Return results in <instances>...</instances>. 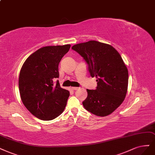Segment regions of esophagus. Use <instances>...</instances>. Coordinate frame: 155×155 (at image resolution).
<instances>
[{"label":"esophagus","mask_w":155,"mask_h":155,"mask_svg":"<svg viewBox=\"0 0 155 155\" xmlns=\"http://www.w3.org/2000/svg\"><path fill=\"white\" fill-rule=\"evenodd\" d=\"M71 88H72L73 90H76L79 89V87H71Z\"/></svg>","instance_id":"1"}]
</instances>
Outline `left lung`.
Masks as SVG:
<instances>
[{
	"label": "left lung",
	"instance_id": "left-lung-1",
	"mask_svg": "<svg viewBox=\"0 0 155 155\" xmlns=\"http://www.w3.org/2000/svg\"><path fill=\"white\" fill-rule=\"evenodd\" d=\"M88 64L90 76L96 78L95 90L87 89L84 108L97 116L105 117L114 112L123 102L128 85V71L114 47L90 40L72 47Z\"/></svg>",
	"mask_w": 155,
	"mask_h": 155
}]
</instances>
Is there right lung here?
<instances>
[{
  "instance_id": "1",
  "label": "right lung",
  "mask_w": 155,
  "mask_h": 155,
  "mask_svg": "<svg viewBox=\"0 0 155 155\" xmlns=\"http://www.w3.org/2000/svg\"><path fill=\"white\" fill-rule=\"evenodd\" d=\"M71 45L46 46L31 54L24 63L19 75L20 97L25 108L37 118L51 120L62 114L70 95L61 88L58 65Z\"/></svg>"
}]
</instances>
